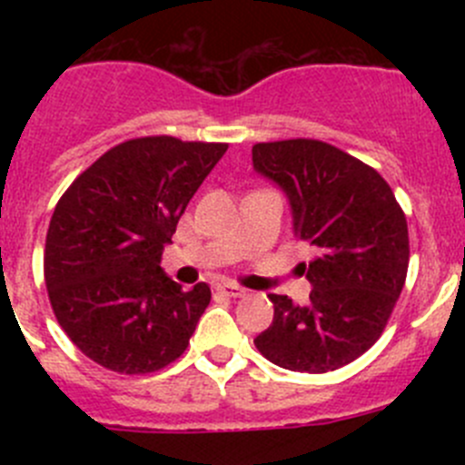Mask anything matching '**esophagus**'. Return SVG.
Returning a JSON list of instances; mask_svg holds the SVG:
<instances>
[{
    "mask_svg": "<svg viewBox=\"0 0 465 465\" xmlns=\"http://www.w3.org/2000/svg\"><path fill=\"white\" fill-rule=\"evenodd\" d=\"M218 290L220 294H224V297H232V299H236V297H242V294H245V290L242 288H238V285H233V283H224V285H218Z\"/></svg>",
    "mask_w": 465,
    "mask_h": 465,
    "instance_id": "esophagus-1",
    "label": "esophagus"
}]
</instances>
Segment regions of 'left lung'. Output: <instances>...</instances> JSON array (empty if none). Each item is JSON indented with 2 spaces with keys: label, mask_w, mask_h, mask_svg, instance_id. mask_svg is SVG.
<instances>
[{
  "label": "left lung",
  "mask_w": 465,
  "mask_h": 465,
  "mask_svg": "<svg viewBox=\"0 0 465 465\" xmlns=\"http://www.w3.org/2000/svg\"><path fill=\"white\" fill-rule=\"evenodd\" d=\"M252 163L285 193L311 303L270 294L274 320L254 337L276 367L326 373L371 349L387 326L410 265L407 220L371 166L315 139L256 143Z\"/></svg>",
  "instance_id": "1"
}]
</instances>
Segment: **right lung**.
<instances>
[{
  "label": "right lung",
  "instance_id": "obj_1",
  "mask_svg": "<svg viewBox=\"0 0 465 465\" xmlns=\"http://www.w3.org/2000/svg\"><path fill=\"white\" fill-rule=\"evenodd\" d=\"M227 143L142 137L74 180L46 232L45 281L69 340L101 367L150 373L180 358L211 302L162 270L163 247Z\"/></svg>",
  "mask_w": 465,
  "mask_h": 465
}]
</instances>
